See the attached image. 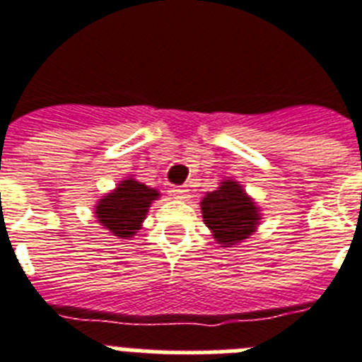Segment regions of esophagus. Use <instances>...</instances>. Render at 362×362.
Returning <instances> with one entry per match:
<instances>
[{"label":"esophagus","instance_id":"1","mask_svg":"<svg viewBox=\"0 0 362 362\" xmlns=\"http://www.w3.org/2000/svg\"><path fill=\"white\" fill-rule=\"evenodd\" d=\"M170 194L175 197V199H181V201L187 199V197H188L187 187H172Z\"/></svg>","mask_w":362,"mask_h":362}]
</instances>
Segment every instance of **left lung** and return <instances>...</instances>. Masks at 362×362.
<instances>
[{
  "instance_id": "left-lung-1",
  "label": "left lung",
  "mask_w": 362,
  "mask_h": 362,
  "mask_svg": "<svg viewBox=\"0 0 362 362\" xmlns=\"http://www.w3.org/2000/svg\"><path fill=\"white\" fill-rule=\"evenodd\" d=\"M201 214L214 239L225 248L250 238L261 221L255 201L233 179L221 181L217 190L203 197Z\"/></svg>"
}]
</instances>
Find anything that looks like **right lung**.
<instances>
[{
    "label": "right lung",
    "instance_id": "right-lung-1",
    "mask_svg": "<svg viewBox=\"0 0 362 362\" xmlns=\"http://www.w3.org/2000/svg\"><path fill=\"white\" fill-rule=\"evenodd\" d=\"M158 197L159 192L156 188L146 187L134 177H127L117 185L116 190L98 201L95 219L112 232V235L129 239L136 235L137 230H141L150 204Z\"/></svg>",
    "mask_w": 362,
    "mask_h": 362
}]
</instances>
